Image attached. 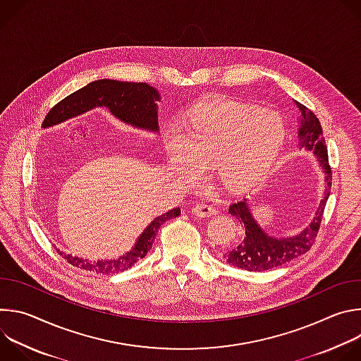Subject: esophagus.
<instances>
[{
	"mask_svg": "<svg viewBox=\"0 0 361 361\" xmlns=\"http://www.w3.org/2000/svg\"><path fill=\"white\" fill-rule=\"evenodd\" d=\"M191 212L194 216H198V217H212L217 213V209L207 202H198L194 205Z\"/></svg>",
	"mask_w": 361,
	"mask_h": 361,
	"instance_id": "1",
	"label": "esophagus"
}]
</instances>
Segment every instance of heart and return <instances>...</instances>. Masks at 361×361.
<instances>
[{
  "label": "heart",
  "instance_id": "obj_1",
  "mask_svg": "<svg viewBox=\"0 0 361 361\" xmlns=\"http://www.w3.org/2000/svg\"><path fill=\"white\" fill-rule=\"evenodd\" d=\"M284 140L286 124L277 111L207 98L184 114L180 127L167 131L166 149L185 181L195 183L200 167L210 164L221 185L241 190L269 174Z\"/></svg>",
  "mask_w": 361,
  "mask_h": 361
}]
</instances>
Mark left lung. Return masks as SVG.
<instances>
[{
    "label": "left lung",
    "mask_w": 361,
    "mask_h": 361,
    "mask_svg": "<svg viewBox=\"0 0 361 361\" xmlns=\"http://www.w3.org/2000/svg\"><path fill=\"white\" fill-rule=\"evenodd\" d=\"M298 111V148L312 151L316 157L317 166L324 174V192L313 220L301 231L293 235H271L254 219L250 207L248 197H243L238 201H233L228 207V213L234 216L244 226L243 238L235 245L228 247L223 259L233 267L248 271H266L277 269L297 257L302 255L312 248L317 231L322 223L326 202L331 188V169L329 166L327 147L323 138V128L319 118L312 110H308L298 101H295Z\"/></svg>",
    "instance_id": "left-lung-1"
}]
</instances>
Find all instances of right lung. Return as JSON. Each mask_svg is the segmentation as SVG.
<instances>
[{"label": "right lung", "instance_id": "1", "mask_svg": "<svg viewBox=\"0 0 361 361\" xmlns=\"http://www.w3.org/2000/svg\"><path fill=\"white\" fill-rule=\"evenodd\" d=\"M161 101V94L157 88H154L145 82H124L117 80L102 78L91 81L78 91L70 94L67 98L60 101L59 104L51 110L44 123L42 128L56 127L64 124L75 117H80L94 109H107L110 114L137 130L149 131L152 134L160 133L159 123V104ZM181 214L180 207H176L159 217L154 219L137 237L134 245L130 251L120 255L118 259L106 260H87L82 257L66 254L57 250L64 259L80 269L94 271L98 274H113L128 270L138 260L144 259L149 248L152 247L154 238L159 228L169 220L178 217Z\"/></svg>", "mask_w": 361, "mask_h": 361}]
</instances>
